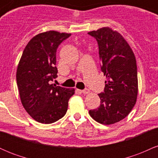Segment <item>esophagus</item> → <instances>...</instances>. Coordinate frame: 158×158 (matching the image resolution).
<instances>
[{"label": "esophagus", "mask_w": 158, "mask_h": 158, "mask_svg": "<svg viewBox=\"0 0 158 158\" xmlns=\"http://www.w3.org/2000/svg\"><path fill=\"white\" fill-rule=\"evenodd\" d=\"M82 94H88L90 93V90L88 89V88H86V89H84V90H80Z\"/></svg>", "instance_id": "1"}]
</instances>
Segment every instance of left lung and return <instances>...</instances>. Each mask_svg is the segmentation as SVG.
Instances as JSON below:
<instances>
[{"label": "left lung", "instance_id": "8db88e82", "mask_svg": "<svg viewBox=\"0 0 158 158\" xmlns=\"http://www.w3.org/2000/svg\"><path fill=\"white\" fill-rule=\"evenodd\" d=\"M97 41L101 70L106 76L104 92L99 94L100 106L90 110L97 122L110 125L128 115L138 93L137 61L131 47L121 34L109 27L88 32Z\"/></svg>", "mask_w": 158, "mask_h": 158}]
</instances>
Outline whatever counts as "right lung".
<instances>
[{"label": "right lung", "instance_id": "right-lung-1", "mask_svg": "<svg viewBox=\"0 0 158 158\" xmlns=\"http://www.w3.org/2000/svg\"><path fill=\"white\" fill-rule=\"evenodd\" d=\"M71 34L48 31L38 34L25 47L16 73L21 103L37 122L50 124L62 118L74 88L51 84L58 77V47Z\"/></svg>", "mask_w": 158, "mask_h": 158}]
</instances>
